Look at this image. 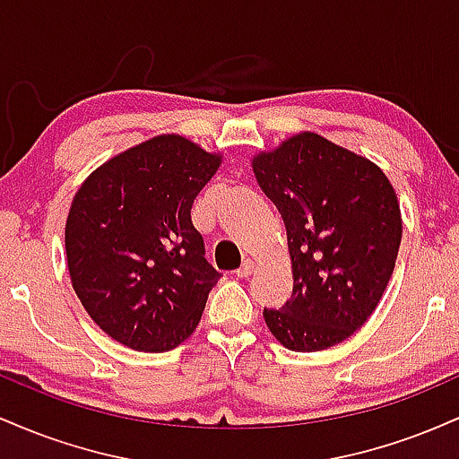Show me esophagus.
Here are the masks:
<instances>
[{
    "instance_id": "1",
    "label": "esophagus",
    "mask_w": 459,
    "mask_h": 459,
    "mask_svg": "<svg viewBox=\"0 0 459 459\" xmlns=\"http://www.w3.org/2000/svg\"><path fill=\"white\" fill-rule=\"evenodd\" d=\"M252 272H255V263L244 261V265H241L239 270H235L233 273H235V278H247Z\"/></svg>"
}]
</instances>
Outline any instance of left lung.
<instances>
[{
  "label": "left lung",
  "mask_w": 459,
  "mask_h": 459,
  "mask_svg": "<svg viewBox=\"0 0 459 459\" xmlns=\"http://www.w3.org/2000/svg\"><path fill=\"white\" fill-rule=\"evenodd\" d=\"M256 183L287 229L293 293L265 308L267 328L291 351L350 339L391 281L402 212L382 168L313 131L252 160Z\"/></svg>",
  "instance_id": "1"
}]
</instances>
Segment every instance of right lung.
<instances>
[{
    "label": "right lung",
    "mask_w": 459,
    "mask_h": 459,
    "mask_svg": "<svg viewBox=\"0 0 459 459\" xmlns=\"http://www.w3.org/2000/svg\"><path fill=\"white\" fill-rule=\"evenodd\" d=\"M220 163L222 152L163 134L118 152L77 189L65 229L68 273L118 343L160 354L196 330L220 273L189 212Z\"/></svg>",
    "instance_id": "right-lung-1"
}]
</instances>
